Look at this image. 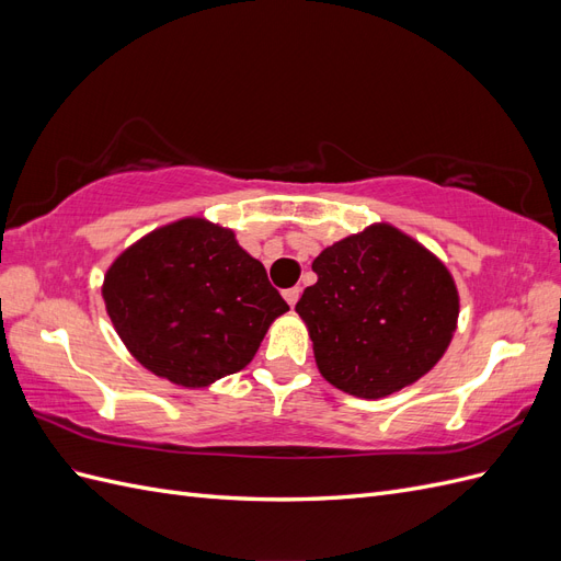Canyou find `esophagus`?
Segmentation results:
<instances>
[{
  "instance_id": "34e87169",
  "label": "esophagus",
  "mask_w": 561,
  "mask_h": 561,
  "mask_svg": "<svg viewBox=\"0 0 561 561\" xmlns=\"http://www.w3.org/2000/svg\"><path fill=\"white\" fill-rule=\"evenodd\" d=\"M299 295H301V290H299V287H290V290H285V293H283L285 301H287V304H290V307H295V304L299 301Z\"/></svg>"
}]
</instances>
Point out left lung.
<instances>
[{
    "label": "left lung",
    "mask_w": 561,
    "mask_h": 561,
    "mask_svg": "<svg viewBox=\"0 0 561 561\" xmlns=\"http://www.w3.org/2000/svg\"><path fill=\"white\" fill-rule=\"evenodd\" d=\"M318 283L295 311L332 386L379 400L419 381L443 358L458 318L447 266L390 225H371L322 250Z\"/></svg>",
    "instance_id": "1"
}]
</instances>
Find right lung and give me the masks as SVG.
I'll use <instances>...</instances> for the list:
<instances>
[{
    "mask_svg": "<svg viewBox=\"0 0 561 561\" xmlns=\"http://www.w3.org/2000/svg\"><path fill=\"white\" fill-rule=\"evenodd\" d=\"M103 297L138 363L184 388L243 369L271 322L290 309L233 231L201 217L151 231L118 254Z\"/></svg>",
    "mask_w": 561,
    "mask_h": 561,
    "instance_id": "right-lung-1",
    "label": "right lung"
}]
</instances>
